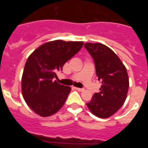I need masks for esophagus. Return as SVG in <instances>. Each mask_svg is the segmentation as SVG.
I'll list each match as a JSON object with an SVG mask.
<instances>
[{"mask_svg": "<svg viewBox=\"0 0 148 148\" xmlns=\"http://www.w3.org/2000/svg\"><path fill=\"white\" fill-rule=\"evenodd\" d=\"M75 89L76 90H78V91H80V92H82V91L84 90V88H78V87H75Z\"/></svg>", "mask_w": 148, "mask_h": 148, "instance_id": "obj_1", "label": "esophagus"}]
</instances>
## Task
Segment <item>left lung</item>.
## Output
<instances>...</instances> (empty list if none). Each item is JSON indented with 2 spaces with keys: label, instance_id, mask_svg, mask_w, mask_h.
<instances>
[{
  "label": "left lung",
  "instance_id": "1",
  "mask_svg": "<svg viewBox=\"0 0 148 148\" xmlns=\"http://www.w3.org/2000/svg\"><path fill=\"white\" fill-rule=\"evenodd\" d=\"M86 48L94 61L100 92H95L87 105L92 114L106 119L113 116L125 102L129 88L126 67L117 55L99 43H86Z\"/></svg>",
  "mask_w": 148,
  "mask_h": 148
}]
</instances>
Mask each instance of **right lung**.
<instances>
[{"mask_svg": "<svg viewBox=\"0 0 148 148\" xmlns=\"http://www.w3.org/2000/svg\"><path fill=\"white\" fill-rule=\"evenodd\" d=\"M82 41L61 40L44 44L27 58L21 81L23 99L35 113L47 117L58 112L64 104L71 88L53 78L65 63L83 46Z\"/></svg>", "mask_w": 148, "mask_h": 148, "instance_id": "1", "label": "right lung"}]
</instances>
